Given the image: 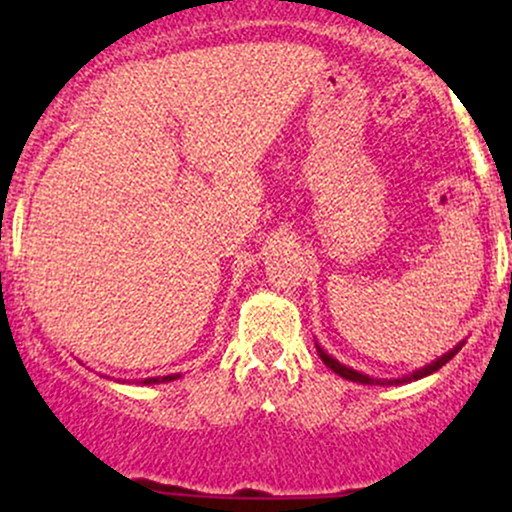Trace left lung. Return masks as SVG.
Listing matches in <instances>:
<instances>
[{"label": "left lung", "mask_w": 512, "mask_h": 512, "mask_svg": "<svg viewBox=\"0 0 512 512\" xmlns=\"http://www.w3.org/2000/svg\"><path fill=\"white\" fill-rule=\"evenodd\" d=\"M460 349H462V344H460V346H455V349L448 351V354H445V356H440L438 361L428 363L426 368H421V370H416V373H411L409 378L395 380V383H407V380H419V378H424V375H431V373H436V370H438V368H443L445 363H448L450 358L455 356L457 351H460ZM317 354H320L322 363H325L327 368H332L334 373H337V375H342V378H346V380H351V383H361V385H385V383H392V380H375V378H368V375L358 373V370H354V368H346V366H342V363H339V361H334V358H332L330 354H325V351H322L320 346H317Z\"/></svg>", "instance_id": "obj_1"}]
</instances>
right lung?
Instances as JSON below:
<instances>
[{
    "label": "right lung",
    "mask_w": 512,
    "mask_h": 512,
    "mask_svg": "<svg viewBox=\"0 0 512 512\" xmlns=\"http://www.w3.org/2000/svg\"><path fill=\"white\" fill-rule=\"evenodd\" d=\"M180 378V373H173V375H163V378H146L144 383L146 385H151V383H170V380H178Z\"/></svg>",
    "instance_id": "right-lung-1"
}]
</instances>
